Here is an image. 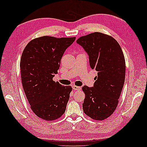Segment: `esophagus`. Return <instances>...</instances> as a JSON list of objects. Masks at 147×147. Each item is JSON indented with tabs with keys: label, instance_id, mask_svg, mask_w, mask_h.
Instances as JSON below:
<instances>
[{
	"label": "esophagus",
	"instance_id": "34e87169",
	"mask_svg": "<svg viewBox=\"0 0 147 147\" xmlns=\"http://www.w3.org/2000/svg\"><path fill=\"white\" fill-rule=\"evenodd\" d=\"M72 88L74 89V90H77V91H79L81 90V88L79 87V86H75V85H73L72 86Z\"/></svg>",
	"mask_w": 147,
	"mask_h": 147
}]
</instances>
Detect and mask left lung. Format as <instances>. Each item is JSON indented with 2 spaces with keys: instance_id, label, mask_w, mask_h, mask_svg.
I'll return each mask as SVG.
<instances>
[{
  "instance_id": "left-lung-1",
  "label": "left lung",
  "mask_w": 147,
  "mask_h": 147,
  "mask_svg": "<svg viewBox=\"0 0 147 147\" xmlns=\"http://www.w3.org/2000/svg\"><path fill=\"white\" fill-rule=\"evenodd\" d=\"M77 43L88 53L91 69L97 72L94 86L82 88L83 112L101 121L117 107L125 80V59L118 42L109 35L93 32L80 37Z\"/></svg>"
}]
</instances>
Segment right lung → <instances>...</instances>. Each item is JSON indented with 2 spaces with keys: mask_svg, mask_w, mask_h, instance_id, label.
I'll use <instances>...</instances> for the list:
<instances>
[{
  "mask_svg": "<svg viewBox=\"0 0 147 147\" xmlns=\"http://www.w3.org/2000/svg\"><path fill=\"white\" fill-rule=\"evenodd\" d=\"M76 37L43 36L32 40L24 49L20 61L24 91L33 112L46 121L60 118L66 109L71 86L53 80L64 53Z\"/></svg>",
  "mask_w": 147,
  "mask_h": 147,
  "instance_id": "1",
  "label": "right lung"
}]
</instances>
